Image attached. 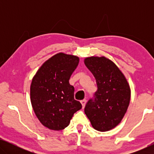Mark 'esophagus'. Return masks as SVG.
<instances>
[{
    "instance_id": "obj_1",
    "label": "esophagus",
    "mask_w": 154,
    "mask_h": 154,
    "mask_svg": "<svg viewBox=\"0 0 154 154\" xmlns=\"http://www.w3.org/2000/svg\"><path fill=\"white\" fill-rule=\"evenodd\" d=\"M81 103L82 106H83V108H84V107H85V104H86V100H81Z\"/></svg>"
}]
</instances>
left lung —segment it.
<instances>
[{
  "label": "left lung",
  "instance_id": "obj_1",
  "mask_svg": "<svg viewBox=\"0 0 154 154\" xmlns=\"http://www.w3.org/2000/svg\"><path fill=\"white\" fill-rule=\"evenodd\" d=\"M85 64L95 78L97 90L88 100L85 113L94 129L105 132L121 123L130 100V89L118 66L104 57H90Z\"/></svg>",
  "mask_w": 154,
  "mask_h": 154
}]
</instances>
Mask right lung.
Listing matches in <instances>:
<instances>
[{"label": "right lung", "instance_id": "right-lung-1", "mask_svg": "<svg viewBox=\"0 0 154 154\" xmlns=\"http://www.w3.org/2000/svg\"><path fill=\"white\" fill-rule=\"evenodd\" d=\"M79 62L76 56L58 53L46 61L33 78L30 95L33 111L50 130L64 129L82 108L74 100V88L69 81Z\"/></svg>", "mask_w": 154, "mask_h": 154}]
</instances>
